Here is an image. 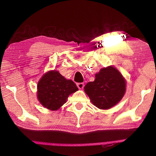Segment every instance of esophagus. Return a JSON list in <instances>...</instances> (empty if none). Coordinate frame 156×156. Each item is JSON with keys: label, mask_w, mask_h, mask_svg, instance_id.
Returning <instances> with one entry per match:
<instances>
[{"label": "esophagus", "mask_w": 156, "mask_h": 156, "mask_svg": "<svg viewBox=\"0 0 156 156\" xmlns=\"http://www.w3.org/2000/svg\"><path fill=\"white\" fill-rule=\"evenodd\" d=\"M77 87L79 88V89H83L84 87V83H77Z\"/></svg>", "instance_id": "obj_1"}]
</instances>
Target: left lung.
Instances as JSON below:
<instances>
[{"label": "left lung", "instance_id": "8db88e82", "mask_svg": "<svg viewBox=\"0 0 156 156\" xmlns=\"http://www.w3.org/2000/svg\"><path fill=\"white\" fill-rule=\"evenodd\" d=\"M84 90L94 106L107 110L116 105L124 97L126 81L119 70L109 66L96 73L94 81L88 83Z\"/></svg>", "mask_w": 156, "mask_h": 156}]
</instances>
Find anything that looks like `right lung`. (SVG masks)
Returning a JSON list of instances; mask_svg holds the SVG:
<instances>
[{"mask_svg": "<svg viewBox=\"0 0 156 156\" xmlns=\"http://www.w3.org/2000/svg\"><path fill=\"white\" fill-rule=\"evenodd\" d=\"M77 90L72 80L66 79L58 71L50 70L37 82V98L46 108L57 111L66 103L70 94Z\"/></svg>", "mask_w": 156, "mask_h": 156, "instance_id": "obj_1", "label": "right lung"}]
</instances>
